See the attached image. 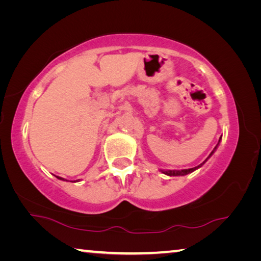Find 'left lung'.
I'll return each mask as SVG.
<instances>
[{"instance_id": "8db88e82", "label": "left lung", "mask_w": 261, "mask_h": 261, "mask_svg": "<svg viewBox=\"0 0 261 261\" xmlns=\"http://www.w3.org/2000/svg\"><path fill=\"white\" fill-rule=\"evenodd\" d=\"M220 139H221V138H220ZM219 143H220V140H219ZM219 143H218V145H219ZM218 145H216L213 151H212V153L210 154V156L215 152V149L218 148ZM202 165H204V163H201V165H199L198 167L190 168V169H182V170H161V171H162L163 174H166V175H168V176H184V175H188V174H190V173H192V171L198 169V168L201 167Z\"/></svg>"}]
</instances>
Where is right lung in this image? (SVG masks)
<instances>
[{
	"label": "right lung",
	"mask_w": 261,
	"mask_h": 261,
	"mask_svg": "<svg viewBox=\"0 0 261 261\" xmlns=\"http://www.w3.org/2000/svg\"><path fill=\"white\" fill-rule=\"evenodd\" d=\"M56 177H57V178H59V179H63V180H64V178H62V177H59V176H56ZM74 182H76V180H74Z\"/></svg>",
	"instance_id": "obj_1"
}]
</instances>
